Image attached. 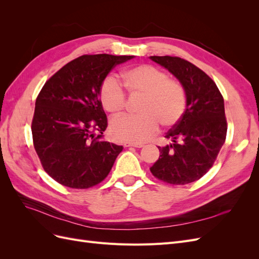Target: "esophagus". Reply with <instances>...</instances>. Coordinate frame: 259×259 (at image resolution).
<instances>
[{
	"label": "esophagus",
	"mask_w": 259,
	"mask_h": 259,
	"mask_svg": "<svg viewBox=\"0 0 259 259\" xmlns=\"http://www.w3.org/2000/svg\"><path fill=\"white\" fill-rule=\"evenodd\" d=\"M125 147H135V148H143L144 144H140V143H126L124 144Z\"/></svg>",
	"instance_id": "obj_1"
}]
</instances>
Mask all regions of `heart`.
<instances>
[{
    "label": "heart",
    "mask_w": 259,
    "mask_h": 259,
    "mask_svg": "<svg viewBox=\"0 0 259 259\" xmlns=\"http://www.w3.org/2000/svg\"><path fill=\"white\" fill-rule=\"evenodd\" d=\"M121 77L130 95L143 96V99L138 106L140 114L112 120L110 132L116 140L143 143L155 135L160 124L170 127L182 119L187 105L185 88L162 69L138 65L123 70ZM99 96L104 109L111 115L120 114L126 106L125 94L113 79L103 83Z\"/></svg>",
    "instance_id": "obj_1"
}]
</instances>
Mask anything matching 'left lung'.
<instances>
[{"label":"left lung","instance_id":"8db88e82","mask_svg":"<svg viewBox=\"0 0 259 259\" xmlns=\"http://www.w3.org/2000/svg\"><path fill=\"white\" fill-rule=\"evenodd\" d=\"M184 85L187 109L165 137L173 143L158 147L160 158L150 167L152 175L170 185H186L204 176L226 140L227 120L222 93L210 77L179 57L150 56Z\"/></svg>","mask_w":259,"mask_h":259}]
</instances>
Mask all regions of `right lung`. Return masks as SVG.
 Returning a JSON list of instances; mask_svg holds the SVG:
<instances>
[{"mask_svg":"<svg viewBox=\"0 0 259 259\" xmlns=\"http://www.w3.org/2000/svg\"><path fill=\"white\" fill-rule=\"evenodd\" d=\"M134 56L82 55L52 75L35 100L33 146L44 170L62 186L88 189L110 173L123 147L101 139L107 116L101 84Z\"/></svg>","mask_w":259,"mask_h":259,"instance_id":"1","label":"right lung"}]
</instances>
